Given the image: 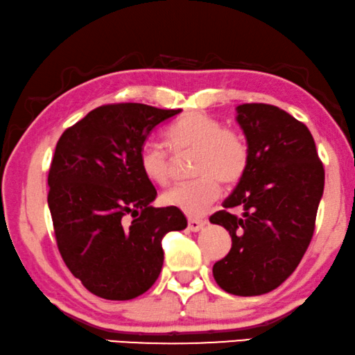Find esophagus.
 Masks as SVG:
<instances>
[{"mask_svg":"<svg viewBox=\"0 0 355 355\" xmlns=\"http://www.w3.org/2000/svg\"><path fill=\"white\" fill-rule=\"evenodd\" d=\"M205 225H207V221H205V220H199V218H189L188 220V228L194 231V232L202 230Z\"/></svg>","mask_w":355,"mask_h":355,"instance_id":"34e87169","label":"esophagus"}]
</instances>
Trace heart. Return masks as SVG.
Here are the masks:
<instances>
[{
    "label": "heart",
    "instance_id": "b5f03b06",
    "mask_svg": "<svg viewBox=\"0 0 355 355\" xmlns=\"http://www.w3.org/2000/svg\"><path fill=\"white\" fill-rule=\"evenodd\" d=\"M164 140L173 155L194 153L191 173L194 180L180 183L162 194V202L187 215L199 216L220 198L221 184H237L244 178L250 148L241 134L226 129L218 119L193 111L183 114L164 132ZM140 171L156 184L171 180V157L157 144H146L139 155Z\"/></svg>",
    "mask_w": 355,
    "mask_h": 355
}]
</instances>
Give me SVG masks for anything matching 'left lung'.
I'll return each mask as SVG.
<instances>
[{
  "label": "left lung",
  "mask_w": 355,
  "mask_h": 355,
  "mask_svg": "<svg viewBox=\"0 0 355 355\" xmlns=\"http://www.w3.org/2000/svg\"><path fill=\"white\" fill-rule=\"evenodd\" d=\"M236 110L250 162L225 209L210 216L232 241L214 277L225 292L255 296L279 287L308 250L325 171L309 129L287 111L266 103ZM237 207L242 216L230 211Z\"/></svg>",
  "instance_id": "left-lung-1"
}]
</instances>
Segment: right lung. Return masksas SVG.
I'll list each match as a JSON object with an SVG mask.
<instances>
[{
  "label": "right lung",
  "mask_w": 355,
  "mask_h": 355,
  "mask_svg": "<svg viewBox=\"0 0 355 355\" xmlns=\"http://www.w3.org/2000/svg\"><path fill=\"white\" fill-rule=\"evenodd\" d=\"M180 111L102 105L57 141L47 175L57 248L73 276L100 298L145 293L159 277L162 237L187 228L180 209L151 207L157 191L139 164L151 130Z\"/></svg>",
  "instance_id": "obj_1"
}]
</instances>
